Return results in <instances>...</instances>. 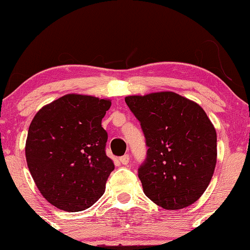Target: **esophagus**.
I'll return each instance as SVG.
<instances>
[{
    "mask_svg": "<svg viewBox=\"0 0 250 250\" xmlns=\"http://www.w3.org/2000/svg\"><path fill=\"white\" fill-rule=\"evenodd\" d=\"M119 162H121L123 165H127V164L129 163V156L128 155L122 156L121 158H119Z\"/></svg>",
    "mask_w": 250,
    "mask_h": 250,
    "instance_id": "1",
    "label": "esophagus"
}]
</instances>
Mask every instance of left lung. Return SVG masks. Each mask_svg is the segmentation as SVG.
Returning <instances> with one entry per match:
<instances>
[{
	"label": "left lung",
	"instance_id": "1",
	"mask_svg": "<svg viewBox=\"0 0 250 250\" xmlns=\"http://www.w3.org/2000/svg\"><path fill=\"white\" fill-rule=\"evenodd\" d=\"M146 138L138 173L146 196L166 209L199 199L216 165V131L204 109L174 92L125 98Z\"/></svg>",
	"mask_w": 250,
	"mask_h": 250
}]
</instances>
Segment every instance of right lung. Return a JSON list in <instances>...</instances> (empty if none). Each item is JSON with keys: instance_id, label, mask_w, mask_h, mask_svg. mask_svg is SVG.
I'll use <instances>...</instances> for the list:
<instances>
[{"instance_id": "add662e5", "label": "right lung", "mask_w": 250, "mask_h": 250, "mask_svg": "<svg viewBox=\"0 0 250 250\" xmlns=\"http://www.w3.org/2000/svg\"><path fill=\"white\" fill-rule=\"evenodd\" d=\"M111 102L67 94L43 107L28 128L26 159L43 197L66 211L91 207L104 193L114 170L101 126Z\"/></svg>"}]
</instances>
